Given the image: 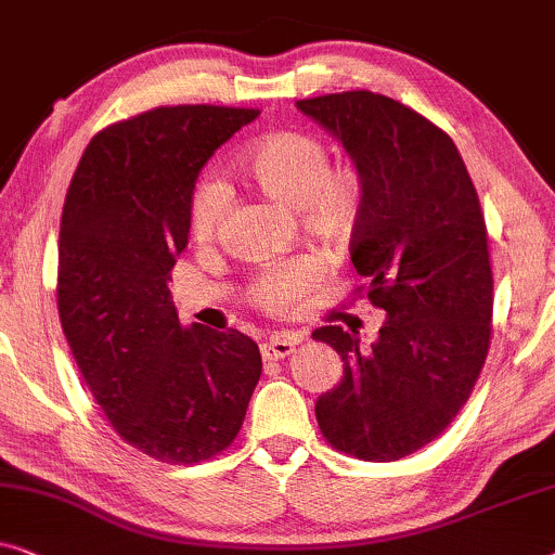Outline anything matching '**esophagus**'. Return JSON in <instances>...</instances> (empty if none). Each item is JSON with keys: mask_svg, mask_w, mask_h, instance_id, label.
Returning <instances> with one entry per match:
<instances>
[{"mask_svg": "<svg viewBox=\"0 0 555 555\" xmlns=\"http://www.w3.org/2000/svg\"><path fill=\"white\" fill-rule=\"evenodd\" d=\"M294 339H286V337H271L269 341H263L261 345V357L263 359H284L294 352Z\"/></svg>", "mask_w": 555, "mask_h": 555, "instance_id": "obj_1", "label": "esophagus"}]
</instances>
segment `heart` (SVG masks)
Instances as JSON below:
<instances>
[{"instance_id":"1","label":"heart","mask_w":555,"mask_h":555,"mask_svg":"<svg viewBox=\"0 0 555 555\" xmlns=\"http://www.w3.org/2000/svg\"><path fill=\"white\" fill-rule=\"evenodd\" d=\"M238 173L263 196L294 208L301 231L326 246L354 236L364 208V181L352 166H330V151L317 135L299 130L269 132L236 158ZM225 189L203 176L191 196V231L198 241L216 236L223 221ZM324 279L314 254L263 261L246 279V296L269 314H286Z\"/></svg>"}]
</instances>
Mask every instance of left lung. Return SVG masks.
<instances>
[{
  "label": "left lung",
  "mask_w": 555,
  "mask_h": 555,
  "mask_svg": "<svg viewBox=\"0 0 555 555\" xmlns=\"http://www.w3.org/2000/svg\"><path fill=\"white\" fill-rule=\"evenodd\" d=\"M296 107L345 145L362 176L349 254L366 299L387 314L372 349L341 326L314 332L345 362L339 385L317 400V423L332 448L392 463L452 423L486 364V218L452 138L408 105L352 90Z\"/></svg>",
  "instance_id": "obj_1"
}]
</instances>
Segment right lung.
Masks as SVG:
<instances>
[{"instance_id": "obj_1", "label": "right lung", "mask_w": 555, "mask_h": 555, "mask_svg": "<svg viewBox=\"0 0 555 555\" xmlns=\"http://www.w3.org/2000/svg\"><path fill=\"white\" fill-rule=\"evenodd\" d=\"M256 115L176 105L115 122L85 147L62 208V332L111 425L160 463L229 448L261 377L254 339L181 326L168 288L201 168Z\"/></svg>"}]
</instances>
